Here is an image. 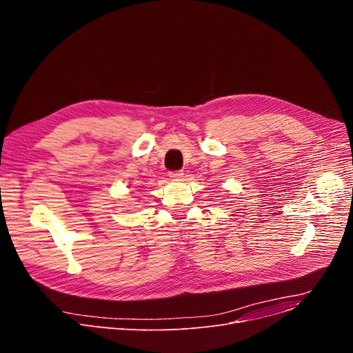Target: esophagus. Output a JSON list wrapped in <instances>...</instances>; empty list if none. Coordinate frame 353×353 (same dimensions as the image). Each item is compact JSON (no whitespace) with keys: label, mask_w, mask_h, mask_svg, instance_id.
Segmentation results:
<instances>
[{"label":"esophagus","mask_w":353,"mask_h":353,"mask_svg":"<svg viewBox=\"0 0 353 353\" xmlns=\"http://www.w3.org/2000/svg\"><path fill=\"white\" fill-rule=\"evenodd\" d=\"M169 176H170V179H172V180L179 181V180H181V179H183L184 173H183L181 170H179V172H170V173H169Z\"/></svg>","instance_id":"esophagus-1"}]
</instances>
